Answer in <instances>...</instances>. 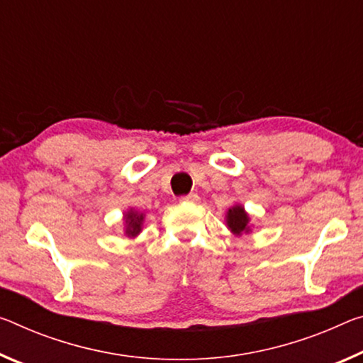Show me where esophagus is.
I'll use <instances>...</instances> for the list:
<instances>
[{"label":"esophagus","instance_id":"obj_1","mask_svg":"<svg viewBox=\"0 0 363 363\" xmlns=\"http://www.w3.org/2000/svg\"><path fill=\"white\" fill-rule=\"evenodd\" d=\"M200 200V197L197 194H189V195H184V197H181V202H184V203H195V202H199Z\"/></svg>","mask_w":363,"mask_h":363}]
</instances>
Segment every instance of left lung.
Instances as JSON below:
<instances>
[{
  "label": "left lung",
  "mask_w": 363,
  "mask_h": 363,
  "mask_svg": "<svg viewBox=\"0 0 363 363\" xmlns=\"http://www.w3.org/2000/svg\"><path fill=\"white\" fill-rule=\"evenodd\" d=\"M226 224L235 235L250 233V216L247 215L242 205H234L226 213Z\"/></svg>",
  "instance_id": "1"
}]
</instances>
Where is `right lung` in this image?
<instances>
[{
    "mask_svg": "<svg viewBox=\"0 0 363 363\" xmlns=\"http://www.w3.org/2000/svg\"><path fill=\"white\" fill-rule=\"evenodd\" d=\"M143 218H145L143 213L135 211L132 208L128 213H125V215H124V221H125L124 231H125V235H128V238H137V235L140 234Z\"/></svg>",
    "mask_w": 363,
    "mask_h": 363,
    "instance_id": "right-lung-1",
    "label": "right lung"
}]
</instances>
